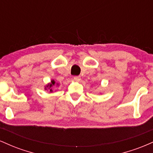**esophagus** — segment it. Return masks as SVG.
<instances>
[{"mask_svg":"<svg viewBox=\"0 0 153 153\" xmlns=\"http://www.w3.org/2000/svg\"><path fill=\"white\" fill-rule=\"evenodd\" d=\"M73 79H74L75 81L79 82V81H80V79H81V78H80V76H75V77H74V78H73Z\"/></svg>","mask_w":153,"mask_h":153,"instance_id":"esophagus-1","label":"esophagus"}]
</instances>
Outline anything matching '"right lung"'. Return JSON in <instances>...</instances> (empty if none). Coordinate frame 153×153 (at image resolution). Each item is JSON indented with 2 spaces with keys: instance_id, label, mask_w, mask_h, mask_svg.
I'll return each instance as SVG.
<instances>
[{
  "instance_id": "add662e5",
  "label": "right lung",
  "mask_w": 153,
  "mask_h": 153,
  "mask_svg": "<svg viewBox=\"0 0 153 153\" xmlns=\"http://www.w3.org/2000/svg\"><path fill=\"white\" fill-rule=\"evenodd\" d=\"M55 85H58V83H56V82L54 81V80H53L52 79V80H51L50 82H49V83H47L46 85L45 86V90L50 91V93H52V88H53V86H54Z\"/></svg>"
}]
</instances>
